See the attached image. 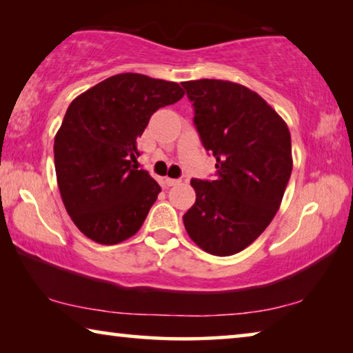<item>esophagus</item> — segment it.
Returning a JSON list of instances; mask_svg holds the SVG:
<instances>
[{"label":"esophagus","instance_id":"obj_1","mask_svg":"<svg viewBox=\"0 0 353 353\" xmlns=\"http://www.w3.org/2000/svg\"><path fill=\"white\" fill-rule=\"evenodd\" d=\"M165 183H166V187H174V185L181 183V181H179V179H170V177H166V179H165Z\"/></svg>","mask_w":353,"mask_h":353}]
</instances>
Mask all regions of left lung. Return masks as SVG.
<instances>
[{"label": "left lung", "mask_w": 353, "mask_h": 353, "mask_svg": "<svg viewBox=\"0 0 353 353\" xmlns=\"http://www.w3.org/2000/svg\"><path fill=\"white\" fill-rule=\"evenodd\" d=\"M194 107V126L216 157V181L191 179L188 235L205 252L234 255L259 238L282 202L292 171L291 135L259 93L221 79L182 82Z\"/></svg>", "instance_id": "8db88e82"}]
</instances>
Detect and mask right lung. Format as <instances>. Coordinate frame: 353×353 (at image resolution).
<instances>
[{"label":"right lung","mask_w":353,"mask_h":353,"mask_svg":"<svg viewBox=\"0 0 353 353\" xmlns=\"http://www.w3.org/2000/svg\"><path fill=\"white\" fill-rule=\"evenodd\" d=\"M183 94L176 82L123 73L70 104L54 139L56 176L63 205L87 238L110 246L140 230L162 188L132 165L137 139L154 112Z\"/></svg>","instance_id":"obj_1"}]
</instances>
